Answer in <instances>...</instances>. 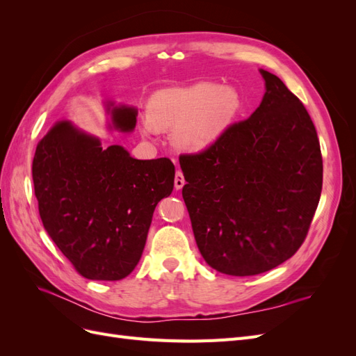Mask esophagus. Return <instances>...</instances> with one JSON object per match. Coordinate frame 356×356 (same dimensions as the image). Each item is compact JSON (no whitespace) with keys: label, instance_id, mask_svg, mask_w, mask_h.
<instances>
[{"label":"esophagus","instance_id":"34e87169","mask_svg":"<svg viewBox=\"0 0 356 356\" xmlns=\"http://www.w3.org/2000/svg\"><path fill=\"white\" fill-rule=\"evenodd\" d=\"M174 184H175V188H177V190H179V188L184 187V184H186V179H184V175H182V172H181V170H177Z\"/></svg>","mask_w":356,"mask_h":356}]
</instances>
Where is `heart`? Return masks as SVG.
I'll list each match as a JSON object with an SVG mask.
<instances>
[{"mask_svg": "<svg viewBox=\"0 0 356 356\" xmlns=\"http://www.w3.org/2000/svg\"><path fill=\"white\" fill-rule=\"evenodd\" d=\"M241 96L233 88L199 81L186 88L160 90L148 102V118L143 131H174L178 147L199 152L224 134L241 110Z\"/></svg>", "mask_w": 356, "mask_h": 356, "instance_id": "1", "label": "heart"}]
</instances>
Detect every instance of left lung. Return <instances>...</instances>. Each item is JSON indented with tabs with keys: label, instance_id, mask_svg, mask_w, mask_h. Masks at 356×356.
<instances>
[{
	"label": "left lung",
	"instance_id": "8db88e82",
	"mask_svg": "<svg viewBox=\"0 0 356 356\" xmlns=\"http://www.w3.org/2000/svg\"><path fill=\"white\" fill-rule=\"evenodd\" d=\"M266 93L245 120L232 123L199 153L181 154L193 233L212 268L254 276L303 245L322 190V156L305 105L261 70Z\"/></svg>",
	"mask_w": 356,
	"mask_h": 356
}]
</instances>
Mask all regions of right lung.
Returning a JSON list of instances; mask_svg holds the SVG:
<instances>
[{
  "instance_id": "right-lung-1",
  "label": "right lung",
  "mask_w": 356,
  "mask_h": 356,
  "mask_svg": "<svg viewBox=\"0 0 356 356\" xmlns=\"http://www.w3.org/2000/svg\"><path fill=\"white\" fill-rule=\"evenodd\" d=\"M123 132L136 110L113 108ZM175 166L166 157L136 160L120 145L102 147L70 122L41 139L32 181L42 225L81 276L120 281L143 255L156 204L174 190Z\"/></svg>"
}]
</instances>
